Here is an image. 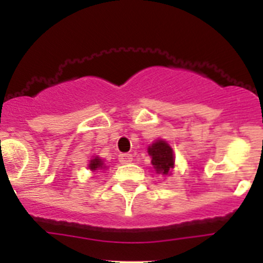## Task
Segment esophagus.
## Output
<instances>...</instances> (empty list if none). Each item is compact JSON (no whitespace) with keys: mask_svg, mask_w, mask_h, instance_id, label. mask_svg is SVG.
<instances>
[{"mask_svg":"<svg viewBox=\"0 0 263 263\" xmlns=\"http://www.w3.org/2000/svg\"><path fill=\"white\" fill-rule=\"evenodd\" d=\"M120 163L125 164V163H129V162H132V159H133V157H132V154H127V153H124V154H120Z\"/></svg>","mask_w":263,"mask_h":263,"instance_id":"esophagus-1","label":"esophagus"}]
</instances>
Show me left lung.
<instances>
[{"label": "left lung", "instance_id": "8db88e82", "mask_svg": "<svg viewBox=\"0 0 263 263\" xmlns=\"http://www.w3.org/2000/svg\"><path fill=\"white\" fill-rule=\"evenodd\" d=\"M148 154L152 155V163L155 171L162 175H168L170 170L174 168V153L168 143L164 141H157L148 147Z\"/></svg>", "mask_w": 263, "mask_h": 263}]
</instances>
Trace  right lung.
<instances>
[{"mask_svg": "<svg viewBox=\"0 0 263 263\" xmlns=\"http://www.w3.org/2000/svg\"><path fill=\"white\" fill-rule=\"evenodd\" d=\"M103 160L100 159L99 157H96L95 159L90 160V163H89V168L92 170V171H95V170H100V168H103Z\"/></svg>", "mask_w": 263, "mask_h": 263, "instance_id": "1", "label": "right lung"}]
</instances>
